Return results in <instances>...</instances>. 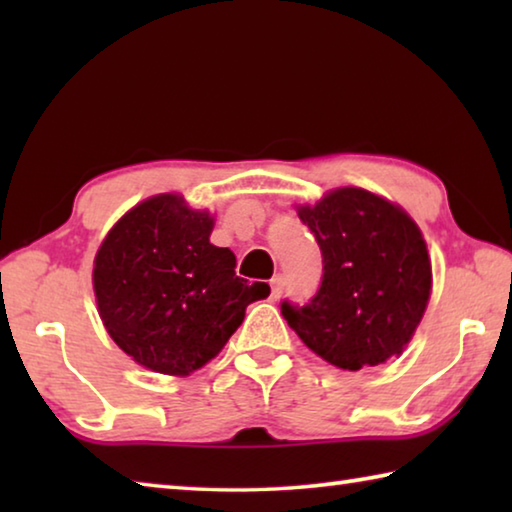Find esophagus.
<instances>
[{
    "mask_svg": "<svg viewBox=\"0 0 512 512\" xmlns=\"http://www.w3.org/2000/svg\"><path fill=\"white\" fill-rule=\"evenodd\" d=\"M282 291H284V277L282 275H275L273 280H271V298L277 300V298L282 296Z\"/></svg>",
    "mask_w": 512,
    "mask_h": 512,
    "instance_id": "34e87169",
    "label": "esophagus"
}]
</instances>
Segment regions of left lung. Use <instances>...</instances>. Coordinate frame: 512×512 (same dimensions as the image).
I'll use <instances>...</instances> for the list:
<instances>
[{
	"instance_id": "obj_1",
	"label": "left lung",
	"mask_w": 512,
	"mask_h": 512,
	"mask_svg": "<svg viewBox=\"0 0 512 512\" xmlns=\"http://www.w3.org/2000/svg\"><path fill=\"white\" fill-rule=\"evenodd\" d=\"M323 255V280L307 305L282 316L309 350L343 370L397 357L420 325L431 291L422 232L402 207L359 187L298 207Z\"/></svg>"
}]
</instances>
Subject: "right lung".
Segmentation results:
<instances>
[{"label": "right lung", "mask_w": 512, "mask_h": 512, "mask_svg": "<svg viewBox=\"0 0 512 512\" xmlns=\"http://www.w3.org/2000/svg\"><path fill=\"white\" fill-rule=\"evenodd\" d=\"M214 219L160 194L115 223L94 257V296L108 334L128 357L185 377L223 350L266 282L237 277L230 248L210 244Z\"/></svg>", "instance_id": "obj_1"}]
</instances>
